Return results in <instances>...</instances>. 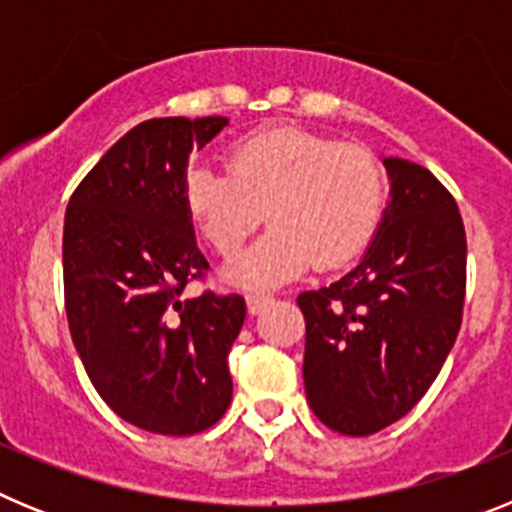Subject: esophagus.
<instances>
[{"label": "esophagus", "instance_id": "esophagus-1", "mask_svg": "<svg viewBox=\"0 0 512 512\" xmlns=\"http://www.w3.org/2000/svg\"><path fill=\"white\" fill-rule=\"evenodd\" d=\"M246 302H248V312H251V315H259V312L269 305L271 297L261 295V292H251V295H246Z\"/></svg>", "mask_w": 512, "mask_h": 512}]
</instances>
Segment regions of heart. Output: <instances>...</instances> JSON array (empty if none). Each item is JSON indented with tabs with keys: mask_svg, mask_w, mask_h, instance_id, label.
<instances>
[{
	"mask_svg": "<svg viewBox=\"0 0 512 512\" xmlns=\"http://www.w3.org/2000/svg\"><path fill=\"white\" fill-rule=\"evenodd\" d=\"M384 197V169L369 148L297 128L235 143L230 174L197 164L184 176V207L220 253L241 246L266 210L271 228L223 269L225 282L246 289L279 287L312 261L354 259L372 241Z\"/></svg>",
	"mask_w": 512,
	"mask_h": 512,
	"instance_id": "1",
	"label": "heart"
}]
</instances>
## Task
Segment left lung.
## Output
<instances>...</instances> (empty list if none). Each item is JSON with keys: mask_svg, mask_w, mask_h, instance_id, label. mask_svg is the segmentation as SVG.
Here are the masks:
<instances>
[{"mask_svg": "<svg viewBox=\"0 0 512 512\" xmlns=\"http://www.w3.org/2000/svg\"><path fill=\"white\" fill-rule=\"evenodd\" d=\"M390 202L354 269L297 297L307 405L330 431L372 436L415 408L461 325L467 235L436 176L382 156Z\"/></svg>", "mask_w": 512, "mask_h": 512, "instance_id": "left-lung-1", "label": "left lung"}]
</instances>
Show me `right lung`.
Masks as SVG:
<instances>
[{
    "instance_id": "1",
    "label": "right lung",
    "mask_w": 512,
    "mask_h": 512,
    "mask_svg": "<svg viewBox=\"0 0 512 512\" xmlns=\"http://www.w3.org/2000/svg\"><path fill=\"white\" fill-rule=\"evenodd\" d=\"M225 125L140 122L84 176L63 220L66 315L84 369L122 420L161 436L205 431L233 397L228 354L246 302L182 297L207 269L184 207L189 156Z\"/></svg>"
}]
</instances>
